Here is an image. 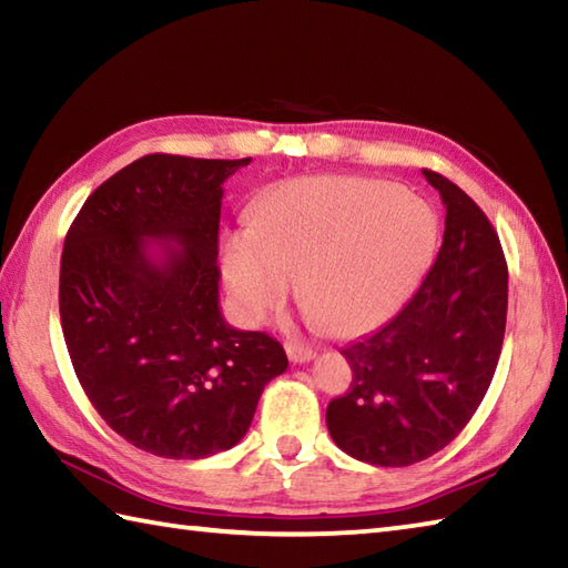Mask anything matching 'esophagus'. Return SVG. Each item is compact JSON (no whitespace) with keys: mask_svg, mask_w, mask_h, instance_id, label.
<instances>
[{"mask_svg":"<svg viewBox=\"0 0 568 568\" xmlns=\"http://www.w3.org/2000/svg\"><path fill=\"white\" fill-rule=\"evenodd\" d=\"M285 352L293 364H307V361L315 358V352L305 344H285Z\"/></svg>","mask_w":568,"mask_h":568,"instance_id":"34e87169","label":"esophagus"}]
</instances>
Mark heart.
<instances>
[{"label": "heart", "mask_w": 568, "mask_h": 568, "mask_svg": "<svg viewBox=\"0 0 568 568\" xmlns=\"http://www.w3.org/2000/svg\"><path fill=\"white\" fill-rule=\"evenodd\" d=\"M439 239L427 202L352 175L293 180L271 192L253 229L222 239V277L239 317L261 324L291 297L334 336L393 317L427 271Z\"/></svg>", "instance_id": "b5f03b06"}]
</instances>
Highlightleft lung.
<instances>
[{
	"instance_id": "left-lung-1",
	"label": "left lung",
	"mask_w": 568,
	"mask_h": 568,
	"mask_svg": "<svg viewBox=\"0 0 568 568\" xmlns=\"http://www.w3.org/2000/svg\"><path fill=\"white\" fill-rule=\"evenodd\" d=\"M422 173L446 207L437 261L388 324L342 348L354 381L327 407L334 444L373 466L425 462L456 439L496 373L508 317L496 229L452 180Z\"/></svg>"
}]
</instances>
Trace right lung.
<instances>
[{"mask_svg": "<svg viewBox=\"0 0 568 568\" xmlns=\"http://www.w3.org/2000/svg\"><path fill=\"white\" fill-rule=\"evenodd\" d=\"M248 163L143 155L84 200L65 236L58 297L72 368L136 449H232L287 368L281 344L220 310L222 185Z\"/></svg>", "mask_w": 568, "mask_h": 568, "instance_id": "add662e5", "label": "right lung"}]
</instances>
